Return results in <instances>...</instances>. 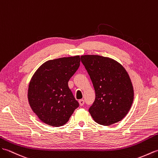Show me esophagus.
Here are the masks:
<instances>
[{"label": "esophagus", "instance_id": "34e87169", "mask_svg": "<svg viewBox=\"0 0 158 158\" xmlns=\"http://www.w3.org/2000/svg\"><path fill=\"white\" fill-rule=\"evenodd\" d=\"M78 102H79V103H80V106H82L83 105L85 104V100H84V99H80Z\"/></svg>", "mask_w": 158, "mask_h": 158}]
</instances>
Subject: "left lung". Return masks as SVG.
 I'll return each instance as SVG.
<instances>
[{
  "label": "left lung",
  "instance_id": "8db88e82",
  "mask_svg": "<svg viewBox=\"0 0 158 158\" xmlns=\"http://www.w3.org/2000/svg\"><path fill=\"white\" fill-rule=\"evenodd\" d=\"M81 61L92 80L95 99L89 111L97 123L110 126L121 121L134 99L132 84L127 70L111 58L82 55Z\"/></svg>",
  "mask_w": 158,
  "mask_h": 158
}]
</instances>
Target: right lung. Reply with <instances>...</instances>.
I'll return each mask as SVG.
<instances>
[{
  "label": "right lung",
  "mask_w": 158,
  "mask_h": 158,
  "mask_svg": "<svg viewBox=\"0 0 158 158\" xmlns=\"http://www.w3.org/2000/svg\"><path fill=\"white\" fill-rule=\"evenodd\" d=\"M80 62L79 55L47 61L31 77L27 98L31 110L44 123L55 127L64 125L78 107L68 81Z\"/></svg>",
  "instance_id": "1"
}]
</instances>
